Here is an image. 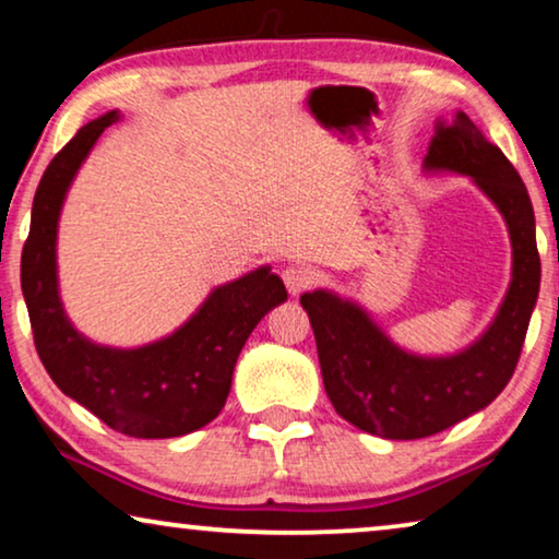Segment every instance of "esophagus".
I'll return each instance as SVG.
<instances>
[{
	"label": "esophagus",
	"mask_w": 559,
	"mask_h": 559,
	"mask_svg": "<svg viewBox=\"0 0 559 559\" xmlns=\"http://www.w3.org/2000/svg\"><path fill=\"white\" fill-rule=\"evenodd\" d=\"M282 280H285V287H287L289 295H300L312 285L316 274H312L308 266L293 264V266H287L285 272H282Z\"/></svg>",
	"instance_id": "obj_1"
}]
</instances>
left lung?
Wrapping results in <instances>:
<instances>
[{
    "label": "left lung",
    "instance_id": "8db88e82",
    "mask_svg": "<svg viewBox=\"0 0 559 559\" xmlns=\"http://www.w3.org/2000/svg\"><path fill=\"white\" fill-rule=\"evenodd\" d=\"M425 170L461 173L476 182L509 226L514 266L493 323L455 356H415L356 302L328 289L300 297L318 343L320 371L335 412L358 430L386 440H419L448 430L491 404L509 384L522 354L539 295V251L534 211L522 178L507 155L457 111L435 127Z\"/></svg>",
    "mask_w": 559,
    "mask_h": 559
}]
</instances>
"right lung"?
I'll list each match as a JSON object with an SVG mask.
<instances>
[{"instance_id": "1", "label": "right lung", "mask_w": 559, "mask_h": 559, "mask_svg": "<svg viewBox=\"0 0 559 559\" xmlns=\"http://www.w3.org/2000/svg\"><path fill=\"white\" fill-rule=\"evenodd\" d=\"M117 119L109 111L81 127L43 173L22 249V295L37 356L60 392L129 438H180L218 417L243 343L287 289L259 266L213 289L186 325L142 348L98 346L75 331L58 295V218L81 163Z\"/></svg>"}]
</instances>
